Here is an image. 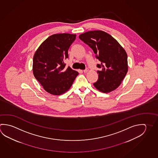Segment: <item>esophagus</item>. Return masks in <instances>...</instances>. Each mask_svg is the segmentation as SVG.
Masks as SVG:
<instances>
[{"label": "esophagus", "mask_w": 158, "mask_h": 158, "mask_svg": "<svg viewBox=\"0 0 158 158\" xmlns=\"http://www.w3.org/2000/svg\"><path fill=\"white\" fill-rule=\"evenodd\" d=\"M88 68H86V69H85L84 70H83V72L84 73H86L88 72Z\"/></svg>", "instance_id": "esophagus-1"}]
</instances>
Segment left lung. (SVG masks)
<instances>
[{"label": "left lung", "mask_w": 158, "mask_h": 158, "mask_svg": "<svg viewBox=\"0 0 158 158\" xmlns=\"http://www.w3.org/2000/svg\"><path fill=\"white\" fill-rule=\"evenodd\" d=\"M79 39L88 45L100 61L97 64L98 79L93 85L99 91L107 93L120 85L128 70L127 54L116 39L102 31H87Z\"/></svg>", "instance_id": "left-lung-1"}]
</instances>
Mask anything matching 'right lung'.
<instances>
[{"label":"right lung","instance_id":"add662e5","mask_svg":"<svg viewBox=\"0 0 158 158\" xmlns=\"http://www.w3.org/2000/svg\"><path fill=\"white\" fill-rule=\"evenodd\" d=\"M76 34H56L42 43L34 54L33 72L36 80L48 93L59 95L72 85L78 72L65 67L68 51Z\"/></svg>","mask_w":158,"mask_h":158}]
</instances>
